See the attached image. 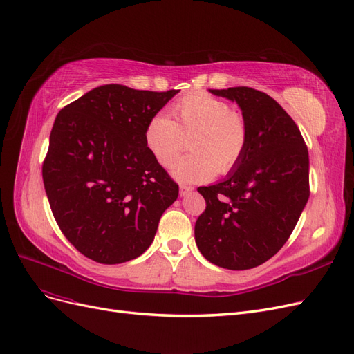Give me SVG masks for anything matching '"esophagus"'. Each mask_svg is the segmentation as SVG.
<instances>
[{
	"mask_svg": "<svg viewBox=\"0 0 354 354\" xmlns=\"http://www.w3.org/2000/svg\"><path fill=\"white\" fill-rule=\"evenodd\" d=\"M193 189H194V188L189 187V185H180V187H179V196L184 197V196H187L188 193H191V191H193Z\"/></svg>",
	"mask_w": 354,
	"mask_h": 354,
	"instance_id": "esophagus-1",
	"label": "esophagus"
}]
</instances>
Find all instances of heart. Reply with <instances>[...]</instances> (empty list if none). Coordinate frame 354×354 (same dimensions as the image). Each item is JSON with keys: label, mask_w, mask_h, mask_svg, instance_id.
<instances>
[{"label": "heart", "mask_w": 354, "mask_h": 354, "mask_svg": "<svg viewBox=\"0 0 354 354\" xmlns=\"http://www.w3.org/2000/svg\"><path fill=\"white\" fill-rule=\"evenodd\" d=\"M190 136L191 155L174 158ZM249 129L245 117L224 100L206 93L188 95L171 106V118L156 114L144 129V144L158 165L169 166L179 183H203L218 171L225 175L245 156Z\"/></svg>", "instance_id": "b5f03b06"}]
</instances>
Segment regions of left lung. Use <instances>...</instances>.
Here are the masks:
<instances>
[{
	"label": "left lung",
	"mask_w": 354,
	"mask_h": 354,
	"mask_svg": "<svg viewBox=\"0 0 354 354\" xmlns=\"http://www.w3.org/2000/svg\"><path fill=\"white\" fill-rule=\"evenodd\" d=\"M209 92L237 102L249 140L225 179L197 188L206 210L196 222V243L212 264L249 270L277 254L307 205L308 149L295 121L267 93L250 87Z\"/></svg>",
	"instance_id": "obj_1"
}]
</instances>
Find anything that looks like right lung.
Segmentation results:
<instances>
[{
	"label": "right lung",
	"mask_w": 354,
	"mask_h": 354,
	"mask_svg": "<svg viewBox=\"0 0 354 354\" xmlns=\"http://www.w3.org/2000/svg\"><path fill=\"white\" fill-rule=\"evenodd\" d=\"M176 93L105 84L59 111L43 180L60 231L84 257L121 264L153 243L179 187L148 153L144 129Z\"/></svg>",
	"instance_id": "right-lung-1"
}]
</instances>
